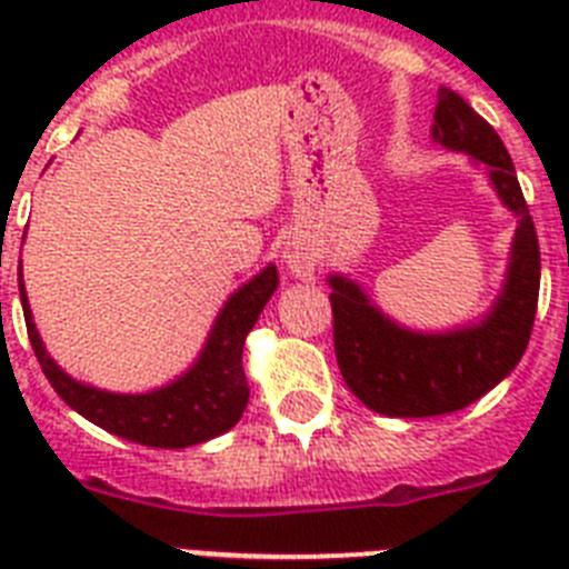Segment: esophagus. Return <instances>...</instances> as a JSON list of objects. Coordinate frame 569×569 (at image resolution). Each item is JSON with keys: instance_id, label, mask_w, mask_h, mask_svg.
I'll return each instance as SVG.
<instances>
[{"instance_id": "34e87169", "label": "esophagus", "mask_w": 569, "mask_h": 569, "mask_svg": "<svg viewBox=\"0 0 569 569\" xmlns=\"http://www.w3.org/2000/svg\"><path fill=\"white\" fill-rule=\"evenodd\" d=\"M281 261H284V268L296 276V279H313L316 276V250L310 241L293 239L284 241V248H281Z\"/></svg>"}]
</instances>
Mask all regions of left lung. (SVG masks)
<instances>
[{
  "mask_svg": "<svg viewBox=\"0 0 569 569\" xmlns=\"http://www.w3.org/2000/svg\"><path fill=\"white\" fill-rule=\"evenodd\" d=\"M433 142L470 156L499 202L516 216L505 281L479 319L447 330L407 328L373 301L359 281L330 273L333 345L345 385L370 410L393 419L456 413L516 370L539 305L541 253L525 193L499 133L450 88L439 90Z\"/></svg>",
  "mask_w": 569,
  "mask_h": 569,
  "instance_id": "left-lung-1",
  "label": "left lung"
}]
</instances>
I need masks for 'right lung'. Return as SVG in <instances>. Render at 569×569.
<instances>
[{
    "label": "right lung",
    "instance_id": "obj_1",
    "mask_svg": "<svg viewBox=\"0 0 569 569\" xmlns=\"http://www.w3.org/2000/svg\"><path fill=\"white\" fill-rule=\"evenodd\" d=\"M276 288H279L276 264L261 268L253 279L228 296L222 310L216 313L202 350L184 373L144 393H113L73 379L53 361L30 313L24 281L19 279L30 347L64 405L119 439L144 447H164V450L202 445L228 433L241 419L250 396L241 350Z\"/></svg>",
    "mask_w": 569,
    "mask_h": 569
}]
</instances>
